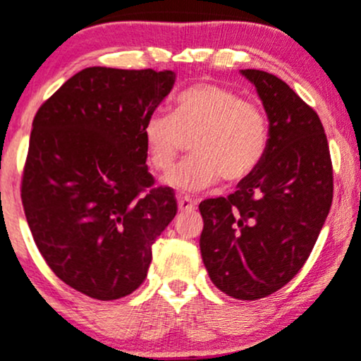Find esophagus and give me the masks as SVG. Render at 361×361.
Returning a JSON list of instances; mask_svg holds the SVG:
<instances>
[{"instance_id": "1", "label": "esophagus", "mask_w": 361, "mask_h": 361, "mask_svg": "<svg viewBox=\"0 0 361 361\" xmlns=\"http://www.w3.org/2000/svg\"><path fill=\"white\" fill-rule=\"evenodd\" d=\"M178 209L180 211H192V209H195V200H192L190 197H178Z\"/></svg>"}]
</instances>
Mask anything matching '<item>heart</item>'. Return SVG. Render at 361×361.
I'll list each match as a JSON object with an SVG mask.
<instances>
[{"label": "heart", "instance_id": "1", "mask_svg": "<svg viewBox=\"0 0 361 361\" xmlns=\"http://www.w3.org/2000/svg\"><path fill=\"white\" fill-rule=\"evenodd\" d=\"M149 164L168 171L190 138L192 154L166 176L176 190L193 192L216 183H238L259 168L269 145V121L257 102L229 87L200 82L174 97L171 114H149L142 126Z\"/></svg>", "mask_w": 361, "mask_h": 361}]
</instances>
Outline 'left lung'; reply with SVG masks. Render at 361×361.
Segmentation results:
<instances>
[{"mask_svg": "<svg viewBox=\"0 0 361 361\" xmlns=\"http://www.w3.org/2000/svg\"><path fill=\"white\" fill-rule=\"evenodd\" d=\"M269 118L262 162L235 193L200 202V253L216 288L259 300L298 274L332 204V162L322 121L286 82L241 70Z\"/></svg>", "mask_w": 361, "mask_h": 361, "instance_id": "8db88e82", "label": "left lung"}]
</instances>
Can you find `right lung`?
I'll list each match as a JSON object with an SVG mask.
<instances>
[{"label": "right lung", "instance_id": "right-lung-1", "mask_svg": "<svg viewBox=\"0 0 361 361\" xmlns=\"http://www.w3.org/2000/svg\"><path fill=\"white\" fill-rule=\"evenodd\" d=\"M174 77L90 66L35 113L22 176L27 223L51 271L90 298L135 291L152 243L176 216L173 190L154 185L142 138Z\"/></svg>", "mask_w": 361, "mask_h": 361}]
</instances>
